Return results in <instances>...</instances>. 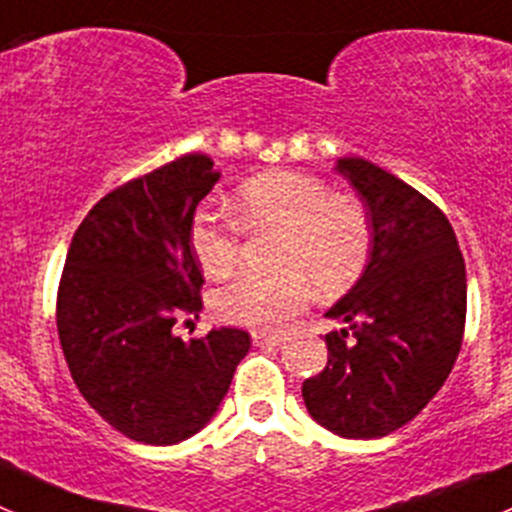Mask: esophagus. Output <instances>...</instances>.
<instances>
[{
	"label": "esophagus",
	"instance_id": "esophagus-1",
	"mask_svg": "<svg viewBox=\"0 0 512 512\" xmlns=\"http://www.w3.org/2000/svg\"><path fill=\"white\" fill-rule=\"evenodd\" d=\"M251 339L256 347H276V344L284 342V337H281V334H269V332H253Z\"/></svg>",
	"mask_w": 512,
	"mask_h": 512
}]
</instances>
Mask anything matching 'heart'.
Wrapping results in <instances>:
<instances>
[{"instance_id": "heart-1", "label": "heart", "mask_w": 512, "mask_h": 512, "mask_svg": "<svg viewBox=\"0 0 512 512\" xmlns=\"http://www.w3.org/2000/svg\"><path fill=\"white\" fill-rule=\"evenodd\" d=\"M231 216L198 211L191 251L208 279H226L241 256L243 231H279L274 274H246L213 296L218 319L259 332H279L311 296L344 294L372 256V221L359 198L332 193L299 170H264L231 193Z\"/></svg>"}]
</instances>
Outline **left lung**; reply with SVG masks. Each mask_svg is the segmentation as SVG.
I'll list each match as a JSON object with an SVG mask.
<instances>
[{"mask_svg": "<svg viewBox=\"0 0 512 512\" xmlns=\"http://www.w3.org/2000/svg\"><path fill=\"white\" fill-rule=\"evenodd\" d=\"M337 170L369 208L372 256L326 334V367L304 379L306 410L334 435L372 440L415 420L450 377L467 311L465 261L445 213L364 158Z\"/></svg>", "mask_w": 512, "mask_h": 512, "instance_id": "left-lung-1", "label": "left lung"}]
</instances>
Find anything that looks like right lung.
I'll use <instances>...</instances> for the list:
<instances>
[{"label": "right lung", "instance_id": "1", "mask_svg": "<svg viewBox=\"0 0 512 512\" xmlns=\"http://www.w3.org/2000/svg\"><path fill=\"white\" fill-rule=\"evenodd\" d=\"M218 180L213 160L188 153L128 180L75 231L57 289V334L87 405L143 445L196 435L251 349L243 329L183 342L173 324L203 306L191 251L196 206Z\"/></svg>", "mask_w": 512, "mask_h": 512}]
</instances>
